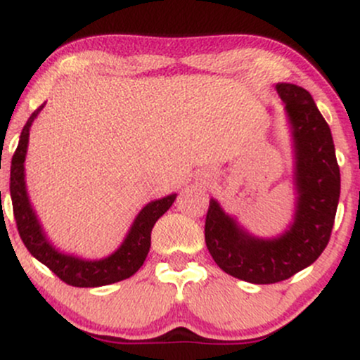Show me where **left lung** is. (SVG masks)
I'll return each mask as SVG.
<instances>
[{
  "instance_id": "obj_1",
  "label": "left lung",
  "mask_w": 360,
  "mask_h": 360,
  "mask_svg": "<svg viewBox=\"0 0 360 360\" xmlns=\"http://www.w3.org/2000/svg\"><path fill=\"white\" fill-rule=\"evenodd\" d=\"M292 139L295 218L278 237L260 238L210 200L205 240L221 271L252 284L289 279L311 266L330 240L340 198V169L328 123L311 94L301 86L278 82Z\"/></svg>"
}]
</instances>
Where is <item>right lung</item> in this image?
Wrapping results in <instances>:
<instances>
[{"label": "right lung", "instance_id": "add662e5", "mask_svg": "<svg viewBox=\"0 0 360 360\" xmlns=\"http://www.w3.org/2000/svg\"><path fill=\"white\" fill-rule=\"evenodd\" d=\"M44 106L45 103L39 106L25 123L18 147L11 159L10 194L20 237L28 252L65 284L76 288H98L128 279L142 267L143 260L150 250L152 229H154L155 221L171 208L177 194L172 193L143 206L131 223L125 240L108 257L82 259L74 254H65L53 247L37 218L34 206L28 198L27 183H25V157H27L30 127Z\"/></svg>", "mask_w": 360, "mask_h": 360}]
</instances>
